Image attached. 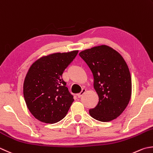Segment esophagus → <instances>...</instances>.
<instances>
[{
	"instance_id": "1",
	"label": "esophagus",
	"mask_w": 153,
	"mask_h": 153,
	"mask_svg": "<svg viewBox=\"0 0 153 153\" xmlns=\"http://www.w3.org/2000/svg\"><path fill=\"white\" fill-rule=\"evenodd\" d=\"M86 92V89H85V88H83V89H82V91H81V92H80V93H79V94H77V97H79V98H80L82 96V94H84Z\"/></svg>"
}]
</instances>
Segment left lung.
<instances>
[{"mask_svg": "<svg viewBox=\"0 0 153 153\" xmlns=\"http://www.w3.org/2000/svg\"><path fill=\"white\" fill-rule=\"evenodd\" d=\"M91 68L99 102L89 114L94 119L108 122L120 116L130 101L131 76L128 65L119 53L102 45L79 53Z\"/></svg>", "mask_w": 153, "mask_h": 153, "instance_id": "left-lung-1", "label": "left lung"}]
</instances>
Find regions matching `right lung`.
Masks as SVG:
<instances>
[{
	"instance_id": "add662e5",
	"label": "right lung",
	"mask_w": 153,
	"mask_h": 153,
	"mask_svg": "<svg viewBox=\"0 0 153 153\" xmlns=\"http://www.w3.org/2000/svg\"><path fill=\"white\" fill-rule=\"evenodd\" d=\"M79 51L42 56L31 65L26 74L23 94L30 113L45 123L60 121L74 101L62 74Z\"/></svg>"
}]
</instances>
